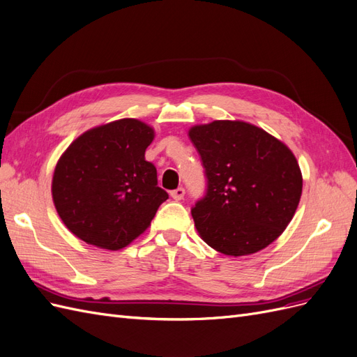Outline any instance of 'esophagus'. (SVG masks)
<instances>
[{"mask_svg": "<svg viewBox=\"0 0 357 357\" xmlns=\"http://www.w3.org/2000/svg\"><path fill=\"white\" fill-rule=\"evenodd\" d=\"M185 193H186L185 189H183V188H177L176 190H171L169 195H171L172 198H174L176 201H180V199L185 198Z\"/></svg>", "mask_w": 357, "mask_h": 357, "instance_id": "34e87169", "label": "esophagus"}]
</instances>
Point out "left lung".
I'll return each instance as SVG.
<instances>
[{
	"label": "left lung",
	"mask_w": 357,
	"mask_h": 357,
	"mask_svg": "<svg viewBox=\"0 0 357 357\" xmlns=\"http://www.w3.org/2000/svg\"><path fill=\"white\" fill-rule=\"evenodd\" d=\"M207 189L190 213L202 240L228 256L262 250L294 218L302 174L287 146L255 125L214 121L189 131Z\"/></svg>",
	"instance_id": "8db88e82"
}]
</instances>
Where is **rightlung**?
<instances>
[{"label":"right lung","instance_id":"add662e5","mask_svg":"<svg viewBox=\"0 0 357 357\" xmlns=\"http://www.w3.org/2000/svg\"><path fill=\"white\" fill-rule=\"evenodd\" d=\"M153 129L122 119L80 135L58 162L52 181L56 211L84 243L119 250L143 234L168 193L144 158Z\"/></svg>","mask_w":357,"mask_h":357}]
</instances>
